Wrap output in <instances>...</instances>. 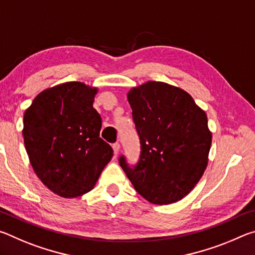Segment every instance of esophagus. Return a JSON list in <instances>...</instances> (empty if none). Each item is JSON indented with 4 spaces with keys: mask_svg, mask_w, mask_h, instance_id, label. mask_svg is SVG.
<instances>
[{
    "mask_svg": "<svg viewBox=\"0 0 255 255\" xmlns=\"http://www.w3.org/2000/svg\"><path fill=\"white\" fill-rule=\"evenodd\" d=\"M112 148H114L115 155H117V154L119 153V150H120V144H119V143H115V144H112Z\"/></svg>",
    "mask_w": 255,
    "mask_h": 255,
    "instance_id": "34e87169",
    "label": "esophagus"
}]
</instances>
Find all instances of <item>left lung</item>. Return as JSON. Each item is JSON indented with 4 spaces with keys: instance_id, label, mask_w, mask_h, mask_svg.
<instances>
[{
    "instance_id": "obj_1",
    "label": "left lung",
    "mask_w": 255,
    "mask_h": 255,
    "mask_svg": "<svg viewBox=\"0 0 255 255\" xmlns=\"http://www.w3.org/2000/svg\"><path fill=\"white\" fill-rule=\"evenodd\" d=\"M140 154L119 164L136 191L155 205L182 199L204 174L211 145L206 112L189 93L149 81L128 93Z\"/></svg>"
}]
</instances>
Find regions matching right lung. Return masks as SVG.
I'll list each match as a JSON object with an SVG mask.
<instances>
[{
	"mask_svg": "<svg viewBox=\"0 0 255 255\" xmlns=\"http://www.w3.org/2000/svg\"><path fill=\"white\" fill-rule=\"evenodd\" d=\"M98 90L68 82L45 90L24 112L23 140L30 163L47 188L64 198L89 192L114 155L100 138L93 108Z\"/></svg>",
	"mask_w": 255,
	"mask_h": 255,
	"instance_id": "add662e5",
	"label": "right lung"
}]
</instances>
